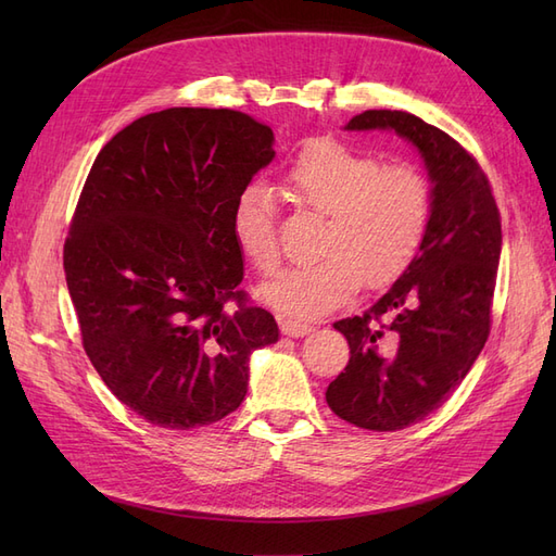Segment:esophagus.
<instances>
[{"label":"esophagus","mask_w":556,"mask_h":556,"mask_svg":"<svg viewBox=\"0 0 556 556\" xmlns=\"http://www.w3.org/2000/svg\"><path fill=\"white\" fill-rule=\"evenodd\" d=\"M280 331L285 336H292V339H299V336H306L313 331L311 325L299 323V319H290V317H280Z\"/></svg>","instance_id":"34e87169"}]
</instances>
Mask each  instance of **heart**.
<instances>
[{
    "mask_svg": "<svg viewBox=\"0 0 556 556\" xmlns=\"http://www.w3.org/2000/svg\"><path fill=\"white\" fill-rule=\"evenodd\" d=\"M299 206L327 215L319 231L323 257L288 268L262 288L268 306L294 317L327 315L366 282L382 288L406 271L429 225V182L410 164L380 157L336 139H315L285 172ZM231 233L260 274L278 266L274 211L260 185L245 188L231 211Z\"/></svg>",
    "mask_w": 556,
    "mask_h": 556,
    "instance_id": "obj_1",
    "label": "heart"
}]
</instances>
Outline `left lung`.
Wrapping results in <instances>:
<instances>
[{"label":"left lung","mask_w":556,"mask_h":556,"mask_svg":"<svg viewBox=\"0 0 556 556\" xmlns=\"http://www.w3.org/2000/svg\"><path fill=\"white\" fill-rule=\"evenodd\" d=\"M343 129L394 131L431 182L429 225L406 271L364 315L333 323L350 362L327 387L329 408L362 429L399 431L439 410L484 348L501 217L478 162L422 117L364 111Z\"/></svg>","instance_id":"8db88e82"}]
</instances>
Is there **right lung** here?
<instances>
[{
	"label": "right lung",
	"instance_id": "obj_1",
	"mask_svg": "<svg viewBox=\"0 0 556 556\" xmlns=\"http://www.w3.org/2000/svg\"><path fill=\"white\" fill-rule=\"evenodd\" d=\"M276 157L274 131L231 109H166L99 150L80 192L64 274L83 348L129 410L164 429L233 413L274 315L237 288L231 211Z\"/></svg>",
	"mask_w": 556,
	"mask_h": 556
}]
</instances>
